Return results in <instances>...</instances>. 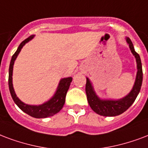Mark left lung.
<instances>
[{"instance_id":"8db88e82","label":"left lung","mask_w":148,"mask_h":148,"mask_svg":"<svg viewBox=\"0 0 148 148\" xmlns=\"http://www.w3.org/2000/svg\"><path fill=\"white\" fill-rule=\"evenodd\" d=\"M127 43L129 45L130 49L136 59L137 62V75L136 79L131 91L123 98L119 99H102L97 95L95 91L94 87L92 82L88 77H86V92L87 99L90 107L97 114L103 116H116L122 114L131 106L135 101V99L139 94L141 88L142 81H143V71H142V64L139 54L136 53L134 45L131 40L128 37H126Z\"/></svg>"}]
</instances>
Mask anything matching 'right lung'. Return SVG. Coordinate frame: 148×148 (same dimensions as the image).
<instances>
[{"instance_id": "add662e5", "label": "right lung", "mask_w": 148, "mask_h": 148, "mask_svg": "<svg viewBox=\"0 0 148 148\" xmlns=\"http://www.w3.org/2000/svg\"><path fill=\"white\" fill-rule=\"evenodd\" d=\"M34 36H31L26 39H25L23 42H21V43L18 47L16 52L11 57V63H10V66H9L8 85L11 97L14 100V103L19 107V109H21L26 114L29 115L34 118L40 119V118H47V117L53 116V115L56 114L57 112H59L61 110L64 103H65L66 92L69 89V87L73 78L71 77H68L60 79L59 84L56 90V92L54 93L51 99H49L48 101H45L44 103L41 105L34 106V105L25 104L17 97L15 92H14V87H13V83H12V75H13V67H14V61L16 60L17 56H18L22 47H24L27 42L31 41L34 38Z\"/></svg>"}]
</instances>
